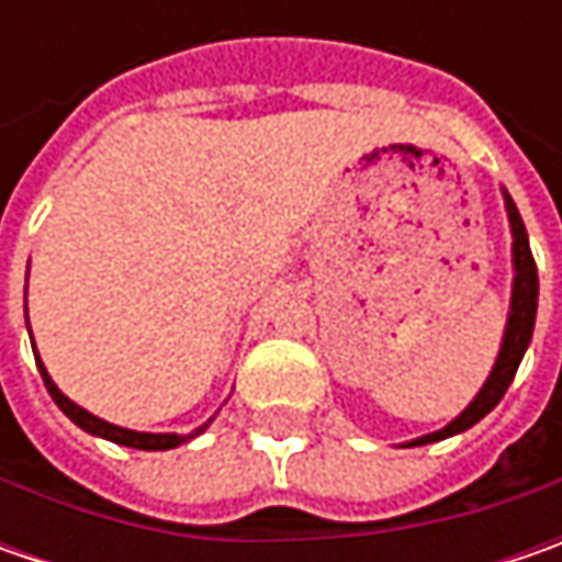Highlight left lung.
<instances>
[{
  "label": "left lung",
  "mask_w": 562,
  "mask_h": 562,
  "mask_svg": "<svg viewBox=\"0 0 562 562\" xmlns=\"http://www.w3.org/2000/svg\"><path fill=\"white\" fill-rule=\"evenodd\" d=\"M504 205H507L509 234H513V293H509L507 328H504L497 359L491 366V375L485 378L482 391L472 397V403L457 419L447 422L441 431L422 435V438H413V441L400 443V447H422V443L443 441V438H453L465 428H472L475 422L485 419L487 413L501 403V397L507 394L509 381H513L519 362L529 350L531 331H535V313H538V269H535V259H531L529 234H526V225H522V215H519L516 203L509 200L507 190H504Z\"/></svg>",
  "instance_id": "8db88e82"
}]
</instances>
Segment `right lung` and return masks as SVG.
Listing matches in <instances>:
<instances>
[{
	"label": "right lung",
	"mask_w": 562,
	"mask_h": 562,
	"mask_svg": "<svg viewBox=\"0 0 562 562\" xmlns=\"http://www.w3.org/2000/svg\"><path fill=\"white\" fill-rule=\"evenodd\" d=\"M31 347L33 335H31ZM36 357V366H40V375H43V384H46V391H49V397L58 403V409L68 416V419L75 422L77 428H83L87 435H97V438H105V441L121 443V447H134V450H171V447H181V443L193 441V438H200L205 428H209V422L200 425V428H193V431H187V435H175V431H162V435H153V431H134V428H121V425H112V422L99 419L93 413H87L83 406H77L75 400H68L61 391H58V384H55L49 372H46V366L40 362V353H33Z\"/></svg>",
	"instance_id": "1"
}]
</instances>
